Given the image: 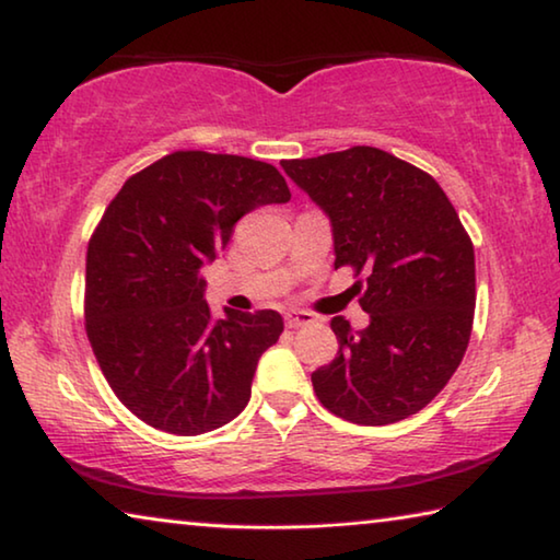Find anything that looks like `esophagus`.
<instances>
[{"instance_id": "1", "label": "esophagus", "mask_w": 560, "mask_h": 560, "mask_svg": "<svg viewBox=\"0 0 560 560\" xmlns=\"http://www.w3.org/2000/svg\"><path fill=\"white\" fill-rule=\"evenodd\" d=\"M314 316L306 314V311H289L287 314V326L289 328H301V326H311L314 324Z\"/></svg>"}]
</instances>
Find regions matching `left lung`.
Returning <instances> with one entry per match:
<instances>
[{"label": "left lung", "mask_w": 560, "mask_h": 560, "mask_svg": "<svg viewBox=\"0 0 560 560\" xmlns=\"http://www.w3.org/2000/svg\"><path fill=\"white\" fill-rule=\"evenodd\" d=\"M281 167L328 217L336 269L365 271L353 291L371 326L330 320L338 355L311 375L320 405L371 428L420 412L459 368L477 301L452 202L428 173L368 145Z\"/></svg>", "instance_id": "8db88e82"}]
</instances>
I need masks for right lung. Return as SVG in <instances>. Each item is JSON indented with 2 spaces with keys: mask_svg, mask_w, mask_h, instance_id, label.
I'll list each match as a JSON object with an SVG mask.
<instances>
[{
  "mask_svg": "<svg viewBox=\"0 0 560 560\" xmlns=\"http://www.w3.org/2000/svg\"><path fill=\"white\" fill-rule=\"evenodd\" d=\"M291 200L273 165L179 150L122 185L86 257V334L113 393L150 428L205 434L252 397L264 350L283 330L277 311L210 314L205 264L234 224Z\"/></svg>",
  "mask_w": 560,
  "mask_h": 560,
  "instance_id": "1",
  "label": "right lung"
}]
</instances>
